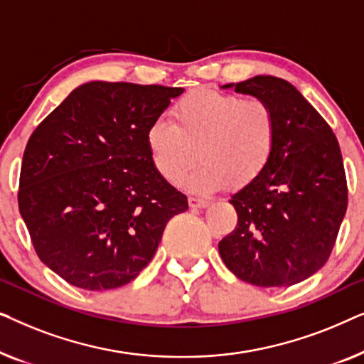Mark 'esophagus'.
Instances as JSON below:
<instances>
[{"label": "esophagus", "instance_id": "1", "mask_svg": "<svg viewBox=\"0 0 364 364\" xmlns=\"http://www.w3.org/2000/svg\"><path fill=\"white\" fill-rule=\"evenodd\" d=\"M210 205V202L203 200V198H197V197H188V207L191 208H205Z\"/></svg>", "mask_w": 364, "mask_h": 364}]
</instances>
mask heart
Returning <instances> with one entry per match:
<instances>
[{
	"instance_id": "heart-1",
	"label": "heart",
	"mask_w": 364,
	"mask_h": 364,
	"mask_svg": "<svg viewBox=\"0 0 364 364\" xmlns=\"http://www.w3.org/2000/svg\"><path fill=\"white\" fill-rule=\"evenodd\" d=\"M171 117L149 126L147 149L154 167L168 182L181 181L200 156V166L183 181L191 192H217L228 182L245 187L275 152L277 114L265 99L193 89L173 104Z\"/></svg>"
}]
</instances>
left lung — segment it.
<instances>
[{
  "label": "left lung",
  "instance_id": "obj_1",
  "mask_svg": "<svg viewBox=\"0 0 364 364\" xmlns=\"http://www.w3.org/2000/svg\"><path fill=\"white\" fill-rule=\"evenodd\" d=\"M222 87L270 102L278 136L265 171L232 196L238 223L218 243V253L243 282L265 288L295 285L325 265L346 213V176L336 136L285 79L255 76Z\"/></svg>",
  "mask_w": 364,
  "mask_h": 364
}]
</instances>
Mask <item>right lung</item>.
<instances>
[{
	"label": "right lung",
	"instance_id": "add662e5",
	"mask_svg": "<svg viewBox=\"0 0 364 364\" xmlns=\"http://www.w3.org/2000/svg\"><path fill=\"white\" fill-rule=\"evenodd\" d=\"M182 87L91 81L29 137L18 205L39 260L91 291L127 285L188 208L149 154L146 132Z\"/></svg>",
	"mask_w": 364,
	"mask_h": 364
}]
</instances>
